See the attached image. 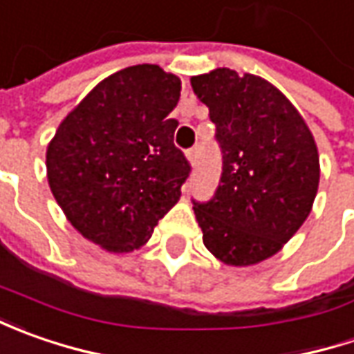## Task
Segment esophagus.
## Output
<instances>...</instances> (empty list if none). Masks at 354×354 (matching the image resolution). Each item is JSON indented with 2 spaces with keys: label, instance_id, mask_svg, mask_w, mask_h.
Returning <instances> with one entry per match:
<instances>
[{
  "label": "esophagus",
  "instance_id": "1",
  "mask_svg": "<svg viewBox=\"0 0 354 354\" xmlns=\"http://www.w3.org/2000/svg\"><path fill=\"white\" fill-rule=\"evenodd\" d=\"M197 157H198V149L197 147H191V149H187V159L195 165L197 163Z\"/></svg>",
  "mask_w": 354,
  "mask_h": 354
}]
</instances>
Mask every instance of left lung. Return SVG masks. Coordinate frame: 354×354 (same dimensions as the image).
<instances>
[{
  "instance_id": "8db88e82",
  "label": "left lung",
  "mask_w": 354,
  "mask_h": 354,
  "mask_svg": "<svg viewBox=\"0 0 354 354\" xmlns=\"http://www.w3.org/2000/svg\"><path fill=\"white\" fill-rule=\"evenodd\" d=\"M191 86L209 108L223 153L212 198H193L203 242L225 264H258L311 212L319 185L315 140L292 102L260 76L216 68L193 76Z\"/></svg>"
}]
</instances>
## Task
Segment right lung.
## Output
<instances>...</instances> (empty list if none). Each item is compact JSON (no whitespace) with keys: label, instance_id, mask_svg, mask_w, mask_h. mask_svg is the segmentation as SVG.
I'll list each match as a JSON object with an SVG mask.
<instances>
[{"label":"right lung","instance_id":"add662e5","mask_svg":"<svg viewBox=\"0 0 354 354\" xmlns=\"http://www.w3.org/2000/svg\"><path fill=\"white\" fill-rule=\"evenodd\" d=\"M181 80L157 64L104 78L62 120L47 149L50 191L84 238L140 248L181 197L191 163L175 147Z\"/></svg>","mask_w":354,"mask_h":354}]
</instances>
